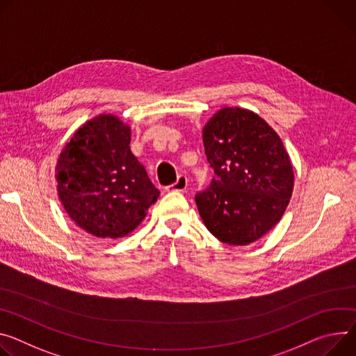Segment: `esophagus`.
<instances>
[{"label": "esophagus", "instance_id": "1", "mask_svg": "<svg viewBox=\"0 0 356 356\" xmlns=\"http://www.w3.org/2000/svg\"><path fill=\"white\" fill-rule=\"evenodd\" d=\"M187 184H188L187 177H186V176H179V177H177V181L173 183V184L169 187V190H172V191H183V190L187 188Z\"/></svg>", "mask_w": 356, "mask_h": 356}]
</instances>
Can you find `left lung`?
<instances>
[{"label":"left lung","mask_w":356,"mask_h":356,"mask_svg":"<svg viewBox=\"0 0 356 356\" xmlns=\"http://www.w3.org/2000/svg\"><path fill=\"white\" fill-rule=\"evenodd\" d=\"M214 179L196 195L207 230L221 243L248 245L281 220L294 188L289 154L274 129L243 108H221L203 127Z\"/></svg>","instance_id":"left-lung-1"}]
</instances>
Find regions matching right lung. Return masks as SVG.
Wrapping results in <instances>:
<instances>
[{"instance_id": "add662e5", "label": "right lung", "mask_w": 356, "mask_h": 356, "mask_svg": "<svg viewBox=\"0 0 356 356\" xmlns=\"http://www.w3.org/2000/svg\"><path fill=\"white\" fill-rule=\"evenodd\" d=\"M129 145L131 126L102 113L78 127L58 157V197L78 227L95 237L132 233L160 196Z\"/></svg>"}]
</instances>
